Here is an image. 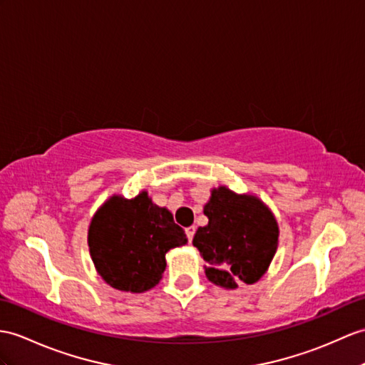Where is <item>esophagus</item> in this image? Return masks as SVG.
<instances>
[{"label": "esophagus", "mask_w": 365, "mask_h": 365, "mask_svg": "<svg viewBox=\"0 0 365 365\" xmlns=\"http://www.w3.org/2000/svg\"><path fill=\"white\" fill-rule=\"evenodd\" d=\"M195 230H197V227H195V226H189V227H185V234H187V238H189V242H192V240H193V235H195Z\"/></svg>", "instance_id": "obj_1"}]
</instances>
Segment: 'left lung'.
<instances>
[{"instance_id":"1","label":"left lung","mask_w":365,"mask_h":365,"mask_svg":"<svg viewBox=\"0 0 365 365\" xmlns=\"http://www.w3.org/2000/svg\"><path fill=\"white\" fill-rule=\"evenodd\" d=\"M204 215L209 223L198 227L192 243L207 263L209 282L226 289L259 282L279 246V225L271 209L255 195L218 185L210 190Z\"/></svg>"}]
</instances>
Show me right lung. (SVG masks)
Returning <instances> with one entry per match:
<instances>
[{"label": "right lung", "mask_w": 365, "mask_h": 365, "mask_svg": "<svg viewBox=\"0 0 365 365\" xmlns=\"http://www.w3.org/2000/svg\"><path fill=\"white\" fill-rule=\"evenodd\" d=\"M187 243L172 212L159 207L147 190L135 198L113 195L96 210L88 246L96 271L114 289L145 292L165 271V254Z\"/></svg>", "instance_id": "right-lung-1"}]
</instances>
